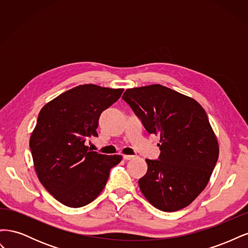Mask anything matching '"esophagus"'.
I'll use <instances>...</instances> for the list:
<instances>
[{
    "instance_id": "34e87169",
    "label": "esophagus",
    "mask_w": 248,
    "mask_h": 248,
    "mask_svg": "<svg viewBox=\"0 0 248 248\" xmlns=\"http://www.w3.org/2000/svg\"><path fill=\"white\" fill-rule=\"evenodd\" d=\"M123 158L125 160H131V159L134 158V156H132V155H123Z\"/></svg>"
}]
</instances>
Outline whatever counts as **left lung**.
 Listing matches in <instances>:
<instances>
[{
	"label": "left lung",
	"mask_w": 248,
	"mask_h": 248,
	"mask_svg": "<svg viewBox=\"0 0 248 248\" xmlns=\"http://www.w3.org/2000/svg\"><path fill=\"white\" fill-rule=\"evenodd\" d=\"M122 98L146 130L160 137L159 158L146 159L140 191L161 211L187 207L205 189L218 159V141L205 109L161 85L128 89Z\"/></svg>",
	"instance_id": "8db88e82"
}]
</instances>
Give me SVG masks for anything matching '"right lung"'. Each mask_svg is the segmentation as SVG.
I'll list each match as a JSON object with an SVG mask.
<instances>
[{"mask_svg": "<svg viewBox=\"0 0 248 248\" xmlns=\"http://www.w3.org/2000/svg\"><path fill=\"white\" fill-rule=\"evenodd\" d=\"M123 89L80 85L44 106L30 138V149L39 181L63 205L79 208L103 190L121 155L91 151L86 141L98 137L101 112L115 103Z\"/></svg>", "mask_w": 248, "mask_h": 248, "instance_id": "add662e5", "label": "right lung"}]
</instances>
